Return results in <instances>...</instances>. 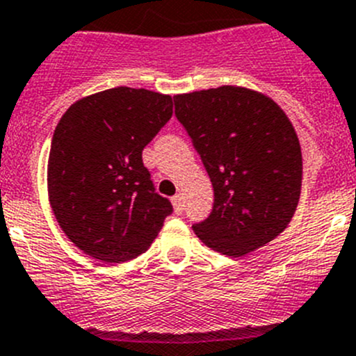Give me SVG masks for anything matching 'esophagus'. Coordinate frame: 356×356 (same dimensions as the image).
Masks as SVG:
<instances>
[{
  "instance_id": "obj_1",
  "label": "esophagus",
  "mask_w": 356,
  "mask_h": 356,
  "mask_svg": "<svg viewBox=\"0 0 356 356\" xmlns=\"http://www.w3.org/2000/svg\"><path fill=\"white\" fill-rule=\"evenodd\" d=\"M171 201H172V206H175V211L178 213V215H180V213H184V195L176 194Z\"/></svg>"
}]
</instances>
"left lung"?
I'll return each instance as SVG.
<instances>
[{
  "label": "left lung",
  "instance_id": "8db88e82",
  "mask_svg": "<svg viewBox=\"0 0 356 356\" xmlns=\"http://www.w3.org/2000/svg\"><path fill=\"white\" fill-rule=\"evenodd\" d=\"M175 115L215 194L195 236L222 255L243 257L282 234L302 185L299 138L285 111L257 90L222 86L175 96Z\"/></svg>",
  "mask_w": 356,
  "mask_h": 356
}]
</instances>
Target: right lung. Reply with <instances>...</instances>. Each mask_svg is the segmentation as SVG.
Wrapping results in <instances>:
<instances>
[{
	"label": "right lung",
	"mask_w": 356,
	"mask_h": 356,
	"mask_svg": "<svg viewBox=\"0 0 356 356\" xmlns=\"http://www.w3.org/2000/svg\"><path fill=\"white\" fill-rule=\"evenodd\" d=\"M171 115V96L115 87L82 97L60 117L47 169L49 201L83 253L127 262L157 238L172 206L155 192L141 154Z\"/></svg>",
	"instance_id": "right-lung-1"
}]
</instances>
